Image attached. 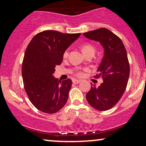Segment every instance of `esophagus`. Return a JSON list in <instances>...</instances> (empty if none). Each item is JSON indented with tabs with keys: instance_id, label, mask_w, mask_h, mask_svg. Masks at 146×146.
Instances as JSON below:
<instances>
[{
	"instance_id": "obj_1",
	"label": "esophagus",
	"mask_w": 146,
	"mask_h": 146,
	"mask_svg": "<svg viewBox=\"0 0 146 146\" xmlns=\"http://www.w3.org/2000/svg\"><path fill=\"white\" fill-rule=\"evenodd\" d=\"M73 82L75 84H78L81 82V80H73Z\"/></svg>"
}]
</instances>
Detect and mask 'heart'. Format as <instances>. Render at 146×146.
<instances>
[{
    "instance_id": "heart-1",
    "label": "heart",
    "mask_w": 146,
    "mask_h": 146,
    "mask_svg": "<svg viewBox=\"0 0 146 146\" xmlns=\"http://www.w3.org/2000/svg\"><path fill=\"white\" fill-rule=\"evenodd\" d=\"M82 49L83 53H84L85 55L87 54L88 53H89L90 51H95L94 46L90 44H83L82 46ZM68 50L67 49L64 51V54H63V56H64V58H66V57H68ZM76 75L79 77H81L83 75V73L81 71H78V73H76Z\"/></svg>"
}]
</instances>
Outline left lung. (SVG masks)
Segmentation results:
<instances>
[{"label": "left lung", "instance_id": "left-lung-1", "mask_svg": "<svg viewBox=\"0 0 146 146\" xmlns=\"http://www.w3.org/2000/svg\"><path fill=\"white\" fill-rule=\"evenodd\" d=\"M83 35L100 42L104 48V57L97 71V77H102L103 82L97 87L92 84L86 100L95 109L104 111L119 101L126 88L130 75L127 52L121 40L108 29L100 28Z\"/></svg>", "mask_w": 146, "mask_h": 146}]
</instances>
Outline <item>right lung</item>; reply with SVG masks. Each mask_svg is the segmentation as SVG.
I'll use <instances>...</instances> for the list:
<instances>
[{
	"label": "right lung",
	"mask_w": 146,
	"mask_h": 146,
	"mask_svg": "<svg viewBox=\"0 0 146 146\" xmlns=\"http://www.w3.org/2000/svg\"><path fill=\"white\" fill-rule=\"evenodd\" d=\"M81 33L47 30L32 38L25 51L22 75L25 91L33 105L45 113H56L66 104L72 80L53 76L63 54Z\"/></svg>",
	"instance_id": "1"
}]
</instances>
